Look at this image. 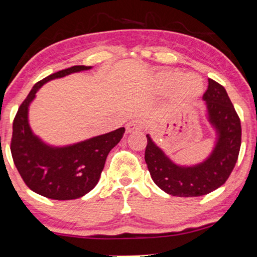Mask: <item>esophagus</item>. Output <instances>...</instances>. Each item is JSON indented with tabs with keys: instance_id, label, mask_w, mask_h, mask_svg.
<instances>
[{
	"instance_id": "34e87169",
	"label": "esophagus",
	"mask_w": 257,
	"mask_h": 257,
	"mask_svg": "<svg viewBox=\"0 0 257 257\" xmlns=\"http://www.w3.org/2000/svg\"><path fill=\"white\" fill-rule=\"evenodd\" d=\"M143 126H145V122H143L142 119L134 118V119H132L128 124H126V132L133 133V132L141 131V129H143Z\"/></svg>"
}]
</instances>
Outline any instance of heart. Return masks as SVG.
Here are the masks:
<instances>
[{"mask_svg": "<svg viewBox=\"0 0 257 257\" xmlns=\"http://www.w3.org/2000/svg\"><path fill=\"white\" fill-rule=\"evenodd\" d=\"M157 83L163 90H173L175 94L182 98H194L202 93V81L197 76L187 75L184 76L180 71L167 70L162 71L157 76Z\"/></svg>", "mask_w": 257, "mask_h": 257, "instance_id": "1", "label": "heart"}]
</instances>
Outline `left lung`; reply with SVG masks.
Segmentation results:
<instances>
[{
    "instance_id": "left-lung-1",
    "label": "left lung",
    "mask_w": 257,
    "mask_h": 257,
    "mask_svg": "<svg viewBox=\"0 0 257 257\" xmlns=\"http://www.w3.org/2000/svg\"><path fill=\"white\" fill-rule=\"evenodd\" d=\"M209 119L218 133L213 154L195 167H179L147 135L145 160L150 176L167 194L179 197L202 196L225 183L241 148V121L223 85L208 78L203 94Z\"/></svg>"
}]
</instances>
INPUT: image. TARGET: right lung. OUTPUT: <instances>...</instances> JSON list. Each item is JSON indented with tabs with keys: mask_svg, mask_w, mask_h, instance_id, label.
Masks as SVG:
<instances>
[{
	"mask_svg": "<svg viewBox=\"0 0 257 257\" xmlns=\"http://www.w3.org/2000/svg\"><path fill=\"white\" fill-rule=\"evenodd\" d=\"M90 67L74 66L47 76L34 85L20 105L13 122L10 150L17 172L27 187L53 200H74L96 186L108 154L123 138L118 128L64 148H51L33 135L28 124V107L36 91L46 82Z\"/></svg>",
	"mask_w": 257,
	"mask_h": 257,
	"instance_id": "add662e5",
	"label": "right lung"
}]
</instances>
